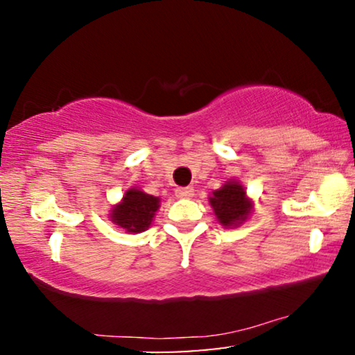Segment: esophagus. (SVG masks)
<instances>
[{
  "mask_svg": "<svg viewBox=\"0 0 355 355\" xmlns=\"http://www.w3.org/2000/svg\"><path fill=\"white\" fill-rule=\"evenodd\" d=\"M175 195H177L178 198H190L193 197V189H191V187H180V189L175 190Z\"/></svg>",
  "mask_w": 355,
  "mask_h": 355,
  "instance_id": "1",
  "label": "esophagus"
}]
</instances>
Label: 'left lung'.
<instances>
[{
  "mask_svg": "<svg viewBox=\"0 0 355 355\" xmlns=\"http://www.w3.org/2000/svg\"><path fill=\"white\" fill-rule=\"evenodd\" d=\"M215 215L222 225L230 227L242 223L250 211V202L245 198V190L237 182H229L210 197Z\"/></svg>",
  "mask_w": 355,
  "mask_h": 355,
  "instance_id": "left-lung-1",
  "label": "left lung"
}]
</instances>
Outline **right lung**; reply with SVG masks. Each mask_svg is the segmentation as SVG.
I'll return each instance as SVG.
<instances>
[{
	"instance_id": "add662e5",
	"label": "right lung",
	"mask_w": 355,
	"mask_h": 355,
	"mask_svg": "<svg viewBox=\"0 0 355 355\" xmlns=\"http://www.w3.org/2000/svg\"><path fill=\"white\" fill-rule=\"evenodd\" d=\"M158 198L137 189L125 193L123 202L113 209L112 220L126 232H144L152 223L155 211L158 210Z\"/></svg>"
}]
</instances>
